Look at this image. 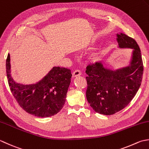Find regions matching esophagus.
I'll list each match as a JSON object with an SVG mask.
<instances>
[{"mask_svg":"<svg viewBox=\"0 0 149 149\" xmlns=\"http://www.w3.org/2000/svg\"><path fill=\"white\" fill-rule=\"evenodd\" d=\"M81 75V72L80 70H75L73 72H72V77L75 78L77 77L78 76Z\"/></svg>","mask_w":149,"mask_h":149,"instance_id":"obj_1","label":"esophagus"}]
</instances>
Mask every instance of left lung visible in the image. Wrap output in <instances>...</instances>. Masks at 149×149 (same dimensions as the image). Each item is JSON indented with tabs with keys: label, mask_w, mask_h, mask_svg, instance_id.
<instances>
[{
	"label": "left lung",
	"mask_w": 149,
	"mask_h": 149,
	"mask_svg": "<svg viewBox=\"0 0 149 149\" xmlns=\"http://www.w3.org/2000/svg\"><path fill=\"white\" fill-rule=\"evenodd\" d=\"M120 49H132L129 64L119 69H109L102 61L87 66L86 98L96 113L114 114L128 105L141 86L143 65L139 45L134 39L117 33Z\"/></svg>",
	"instance_id": "8db88e82"
}]
</instances>
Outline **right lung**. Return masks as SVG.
<instances>
[{"label": "right lung", "mask_w": 149, "mask_h": 149, "mask_svg": "<svg viewBox=\"0 0 149 149\" xmlns=\"http://www.w3.org/2000/svg\"><path fill=\"white\" fill-rule=\"evenodd\" d=\"M6 68L11 91L19 105L27 113L45 118L54 116L62 109L71 83L70 69L53 67L36 83L22 84L16 82L11 77L10 54Z\"/></svg>", "instance_id": "add662e5"}]
</instances>
